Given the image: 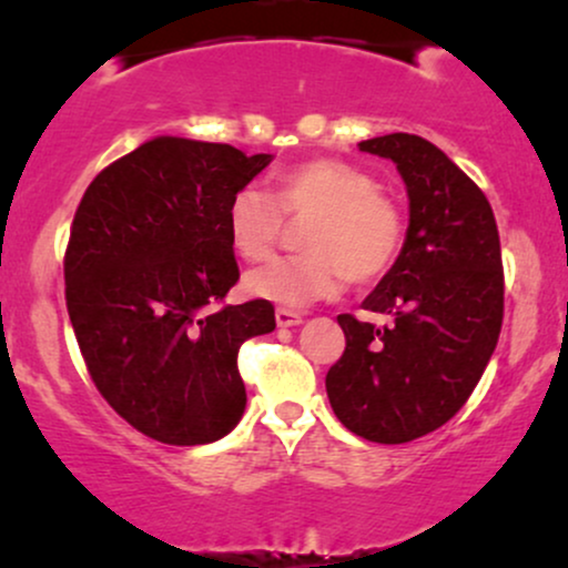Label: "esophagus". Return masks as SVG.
Here are the masks:
<instances>
[{"label":"esophagus","mask_w":568,"mask_h":568,"mask_svg":"<svg viewBox=\"0 0 568 568\" xmlns=\"http://www.w3.org/2000/svg\"><path fill=\"white\" fill-rule=\"evenodd\" d=\"M302 315L300 312H294V310H286V307H278L276 310V325L278 327H294V325H300L302 323Z\"/></svg>","instance_id":"1"}]
</instances>
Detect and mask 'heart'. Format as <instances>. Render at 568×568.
<instances>
[{"label":"heart","mask_w":568,"mask_h":568,"mask_svg":"<svg viewBox=\"0 0 568 568\" xmlns=\"http://www.w3.org/2000/svg\"><path fill=\"white\" fill-rule=\"evenodd\" d=\"M284 215L312 220L302 256L271 258L245 276L253 297L307 307L343 290L384 276L405 243V217L392 196L379 192L372 171L338 159H315L276 179V200L256 184L243 186L227 207V233L243 258L258 261L274 248Z\"/></svg>","instance_id":"obj_1"}]
</instances>
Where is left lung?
Wrapping results in <instances>:
<instances>
[{
    "label": "left lung",
    "instance_id": "1",
    "mask_svg": "<svg viewBox=\"0 0 568 568\" xmlns=\"http://www.w3.org/2000/svg\"><path fill=\"white\" fill-rule=\"evenodd\" d=\"M405 179L409 227L402 253L364 310L376 327L338 315L345 351L325 376L333 413L374 443H409L446 425L471 397L503 331L505 271L487 196L420 135L361 141Z\"/></svg>",
    "mask_w": 568,
    "mask_h": 568
}]
</instances>
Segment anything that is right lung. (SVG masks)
I'll list each match as a JSON object with an SVG mask.
<instances>
[{
    "label": "right lung",
    "instance_id": "obj_1",
    "mask_svg": "<svg viewBox=\"0 0 568 568\" xmlns=\"http://www.w3.org/2000/svg\"><path fill=\"white\" fill-rule=\"evenodd\" d=\"M271 163L227 143L161 135L102 169L65 245V307L97 389L169 446L227 435L245 409L237 351L274 304H223L241 278L233 196Z\"/></svg>",
    "mask_w": 568,
    "mask_h": 568
}]
</instances>
